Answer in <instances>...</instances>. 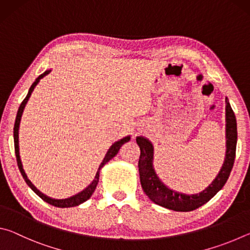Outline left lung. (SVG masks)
<instances>
[{
	"label": "left lung",
	"instance_id": "8db88e82",
	"mask_svg": "<svg viewBox=\"0 0 250 250\" xmlns=\"http://www.w3.org/2000/svg\"><path fill=\"white\" fill-rule=\"evenodd\" d=\"M226 152L224 163L218 174L213 182L200 193L186 194L170 188L161 181L155 172L153 166L154 146L149 139L146 137H137V143L140 147L139 158V175H140L143 192L150 200L164 208L175 211H191L198 208L208 202L221 191L229 176L234 166L237 145V122L235 113L230 107L229 100L226 97Z\"/></svg>",
	"mask_w": 250,
	"mask_h": 250
}]
</instances>
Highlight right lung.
<instances>
[{
    "instance_id": "1",
    "label": "right lung",
    "mask_w": 250,
    "mask_h": 250,
    "mask_svg": "<svg viewBox=\"0 0 250 250\" xmlns=\"http://www.w3.org/2000/svg\"><path fill=\"white\" fill-rule=\"evenodd\" d=\"M50 71H52V69H47L45 70L43 74L40 75L39 77H37L35 79V82L33 83V84L31 86V88H29V90L27 92V96L25 97V99L22 101V104H21L20 108L18 110V115H16V119H15V124H14V132H13V135H14V147H15V155H16V161H18V166H19V168H20V172L21 174H22L23 179L25 180V182H26V184L29 186V188H32V191H34V193H36L37 195H39L42 200L45 201L46 203H48V204L53 205V206H56V207H61V208H66V207H75V206H78L80 204H83V202H86L87 200H89V198L91 197L92 193L95 192V189L97 188V185H98V182H99V176H100V171L101 168H103L105 164H107L110 160H111L113 156H116L118 152H119L120 147L125 145V142L130 141L131 137L130 135H126V137L120 139V140L116 141L113 145L109 147V150L107 151V153H105L104 158L103 160V162L100 163V166L98 167V171H97L96 173V176L95 179L92 180L91 183L87 186L86 188L83 189L82 192H79L76 194V195H73L70 196L68 198H53V197H49L47 195H45L44 193H42L40 189H37L35 188V185H34L31 181L28 180V177L26 175V173H25L24 168H23V164H22V161H21V156H20V146H19V130H20V124H21V119H22V115H23V111L25 109V105H26L27 101L29 99V97H31L33 90L35 89V87L37 86V83H40V80L42 78H44L46 75H48Z\"/></svg>"
}]
</instances>
